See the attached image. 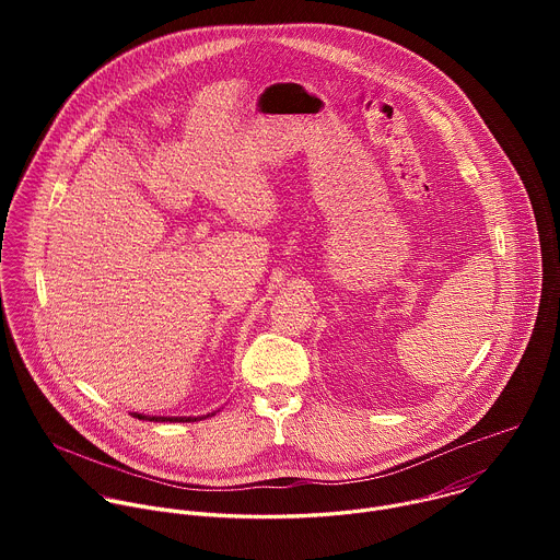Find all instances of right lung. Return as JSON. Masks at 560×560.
Returning a JSON list of instances; mask_svg holds the SVG:
<instances>
[{
  "mask_svg": "<svg viewBox=\"0 0 560 560\" xmlns=\"http://www.w3.org/2000/svg\"><path fill=\"white\" fill-rule=\"evenodd\" d=\"M132 417H137V419H143V421H162V423H168V421H171V423H177V421H179V423H182V421L190 423V421H199V419H206V417H210V415H206V417H197V419H195V417H143V415H137V412H135Z\"/></svg>",
  "mask_w": 560,
  "mask_h": 560,
  "instance_id": "1",
  "label": "right lung"
}]
</instances>
